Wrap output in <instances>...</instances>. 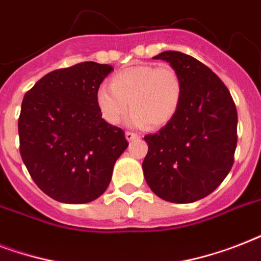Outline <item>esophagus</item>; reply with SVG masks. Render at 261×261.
Returning a JSON list of instances; mask_svg holds the SVG:
<instances>
[{"label":"esophagus","instance_id":"esophagus-1","mask_svg":"<svg viewBox=\"0 0 261 261\" xmlns=\"http://www.w3.org/2000/svg\"><path fill=\"white\" fill-rule=\"evenodd\" d=\"M139 137L137 134H134V133H131V131H126V139L128 141V142H133V141H135V139H138Z\"/></svg>","mask_w":261,"mask_h":261}]
</instances>
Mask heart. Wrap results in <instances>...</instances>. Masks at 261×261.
<instances>
[{"label": "heart", "mask_w": 261, "mask_h": 261, "mask_svg": "<svg viewBox=\"0 0 261 261\" xmlns=\"http://www.w3.org/2000/svg\"><path fill=\"white\" fill-rule=\"evenodd\" d=\"M181 97V79L173 67L134 65L118 71L111 79V88H98L96 104L111 124L120 123L130 102V126L145 127L149 123L150 127H163L174 118Z\"/></svg>", "instance_id": "heart-1"}]
</instances>
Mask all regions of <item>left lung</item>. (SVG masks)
<instances>
[{"mask_svg": "<svg viewBox=\"0 0 261 261\" xmlns=\"http://www.w3.org/2000/svg\"><path fill=\"white\" fill-rule=\"evenodd\" d=\"M153 58L167 61L180 74L182 97L171 122L145 137L149 150L143 176L167 202H196L210 195L233 167L237 110L218 75L194 57L164 51Z\"/></svg>", "mask_w": 261, "mask_h": 261, "instance_id": "8db88e82", "label": "left lung"}]
</instances>
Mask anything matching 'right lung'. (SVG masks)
I'll use <instances>...</instances> for the list:
<instances>
[{
    "label": "right lung",
    "instance_id": "add662e5",
    "mask_svg": "<svg viewBox=\"0 0 261 261\" xmlns=\"http://www.w3.org/2000/svg\"><path fill=\"white\" fill-rule=\"evenodd\" d=\"M112 70L96 62L54 70L22 98L21 159L36 186L58 202L83 204L101 196L128 146L124 131L107 123L96 104Z\"/></svg>",
    "mask_w": 261,
    "mask_h": 261
}]
</instances>
